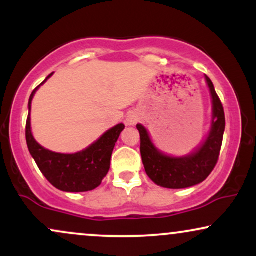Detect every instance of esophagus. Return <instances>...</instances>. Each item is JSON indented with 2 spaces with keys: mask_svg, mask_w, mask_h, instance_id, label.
I'll use <instances>...</instances> for the list:
<instances>
[{
  "mask_svg": "<svg viewBox=\"0 0 256 256\" xmlns=\"http://www.w3.org/2000/svg\"><path fill=\"white\" fill-rule=\"evenodd\" d=\"M137 120H138L137 113H134V112H131V113H128V116H126V124L132 126V125L136 124Z\"/></svg>",
  "mask_w": 256,
  "mask_h": 256,
  "instance_id": "esophagus-1",
  "label": "esophagus"
}]
</instances>
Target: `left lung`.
Masks as SVG:
<instances>
[{"instance_id": "left-lung-1", "label": "left lung", "mask_w": 256, "mask_h": 256, "mask_svg": "<svg viewBox=\"0 0 256 256\" xmlns=\"http://www.w3.org/2000/svg\"><path fill=\"white\" fill-rule=\"evenodd\" d=\"M206 83L212 98V122L204 142L195 150L183 156L161 152L152 143L150 134L142 124H137L140 136V155L148 177L167 189H185L204 180L218 161L225 131V114L214 85L207 76Z\"/></svg>"}]
</instances>
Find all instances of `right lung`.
Listing matches in <instances>:
<instances>
[{
    "instance_id": "add662e5",
    "label": "right lung",
    "mask_w": 256,
    "mask_h": 256,
    "mask_svg": "<svg viewBox=\"0 0 256 256\" xmlns=\"http://www.w3.org/2000/svg\"><path fill=\"white\" fill-rule=\"evenodd\" d=\"M52 76V73L40 85ZM40 85L32 91L28 100L26 143L31 156L49 183L61 192H84L96 189L110 171L112 152L125 125L122 122L116 125L88 148L73 154H62L46 149L34 140L31 130V104Z\"/></svg>"
}]
</instances>
